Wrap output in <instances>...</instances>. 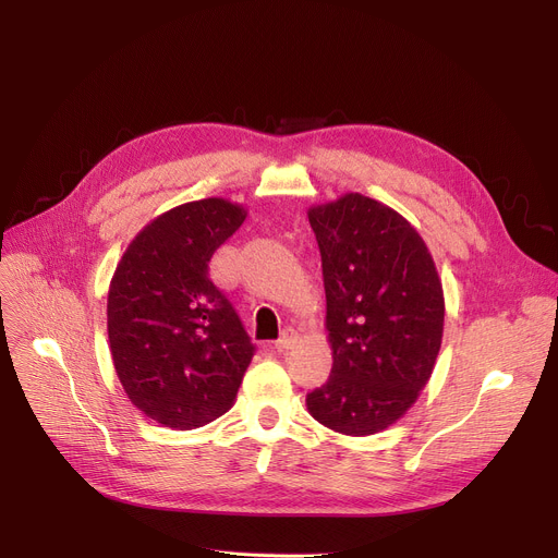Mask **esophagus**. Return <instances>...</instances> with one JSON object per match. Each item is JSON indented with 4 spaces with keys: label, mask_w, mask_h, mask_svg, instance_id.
Instances as JSON below:
<instances>
[{
    "label": "esophagus",
    "mask_w": 558,
    "mask_h": 558,
    "mask_svg": "<svg viewBox=\"0 0 558 558\" xmlns=\"http://www.w3.org/2000/svg\"><path fill=\"white\" fill-rule=\"evenodd\" d=\"M296 341H299V335L294 330H284L282 337L276 341V350H280V353L282 350H291L296 345Z\"/></svg>",
    "instance_id": "obj_1"
}]
</instances>
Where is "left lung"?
<instances>
[{
  "instance_id": "left-lung-1",
  "label": "left lung",
  "mask_w": 558,
  "mask_h": 558,
  "mask_svg": "<svg viewBox=\"0 0 558 558\" xmlns=\"http://www.w3.org/2000/svg\"><path fill=\"white\" fill-rule=\"evenodd\" d=\"M326 287L332 371L307 393L310 414L368 436L412 407L434 371L446 301L416 228L389 205L345 194L307 213Z\"/></svg>"
}]
</instances>
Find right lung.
I'll return each mask as SVG.
<instances>
[{
  "label": "right lung",
  "instance_id": "obj_1",
  "mask_svg": "<svg viewBox=\"0 0 558 558\" xmlns=\"http://www.w3.org/2000/svg\"><path fill=\"white\" fill-rule=\"evenodd\" d=\"M246 219L226 198L183 203L144 226L108 289L117 377L142 414L194 429L226 414L255 345L210 280L215 251Z\"/></svg>",
  "mask_w": 558,
  "mask_h": 558
}]
</instances>
